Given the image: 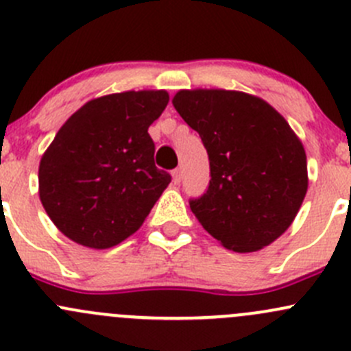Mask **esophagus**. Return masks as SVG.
Here are the masks:
<instances>
[{
  "label": "esophagus",
  "mask_w": 351,
  "mask_h": 351,
  "mask_svg": "<svg viewBox=\"0 0 351 351\" xmlns=\"http://www.w3.org/2000/svg\"><path fill=\"white\" fill-rule=\"evenodd\" d=\"M173 182H175V185H180V182H182V169L180 168L173 169Z\"/></svg>",
  "instance_id": "esophagus-1"
}]
</instances>
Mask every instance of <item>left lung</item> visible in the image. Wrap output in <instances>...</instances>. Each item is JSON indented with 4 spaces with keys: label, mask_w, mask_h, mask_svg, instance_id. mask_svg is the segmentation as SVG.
<instances>
[{
    "label": "left lung",
    "mask_w": 351,
    "mask_h": 351,
    "mask_svg": "<svg viewBox=\"0 0 351 351\" xmlns=\"http://www.w3.org/2000/svg\"><path fill=\"white\" fill-rule=\"evenodd\" d=\"M176 112L197 130L210 182L190 208L222 246L250 253L292 224L307 192V159L287 120L243 91L182 90Z\"/></svg>",
    "instance_id": "1"
}]
</instances>
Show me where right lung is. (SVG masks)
<instances>
[{
    "mask_svg": "<svg viewBox=\"0 0 351 351\" xmlns=\"http://www.w3.org/2000/svg\"><path fill=\"white\" fill-rule=\"evenodd\" d=\"M168 93L123 91L88 101L66 120L38 166V193L56 228L83 246L105 250L143 226L166 186L154 165L151 123Z\"/></svg>",
    "mask_w": 351,
    "mask_h": 351,
    "instance_id": "add662e5",
    "label": "right lung"
}]
</instances>
